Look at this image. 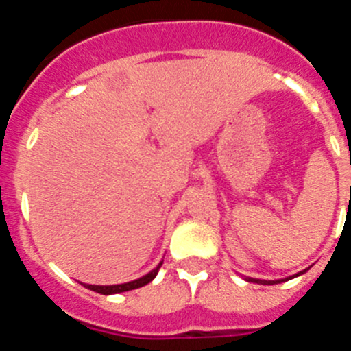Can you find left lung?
Instances as JSON below:
<instances>
[{
  "label": "left lung",
  "instance_id": "1",
  "mask_svg": "<svg viewBox=\"0 0 351 351\" xmlns=\"http://www.w3.org/2000/svg\"><path fill=\"white\" fill-rule=\"evenodd\" d=\"M300 274V272H299ZM297 274V276H299ZM288 280V278H287ZM246 281H251V283H258V285H276V283H281L285 280H278V281H265V280H255V278H246Z\"/></svg>",
  "mask_w": 351,
  "mask_h": 351
}]
</instances>
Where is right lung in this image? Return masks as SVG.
I'll use <instances>...</instances> for the list:
<instances>
[{
  "instance_id": "right-lung-1",
  "label": "right lung",
  "mask_w": 351,
  "mask_h": 351,
  "mask_svg": "<svg viewBox=\"0 0 351 351\" xmlns=\"http://www.w3.org/2000/svg\"><path fill=\"white\" fill-rule=\"evenodd\" d=\"M161 263H158V267L153 269V271L149 272V274L142 276V278H138V280L135 281H130V283H123V285H107V287H100V285H84L86 288H89V290L93 291H98V293H104V295H110V293H121V291H128V290H135V288H141L144 287V285L151 283V281L156 278L158 271H160Z\"/></svg>"
}]
</instances>
